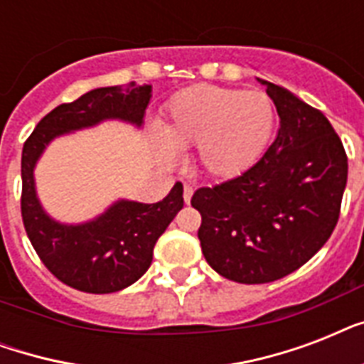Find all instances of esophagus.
Wrapping results in <instances>:
<instances>
[{
    "mask_svg": "<svg viewBox=\"0 0 364 364\" xmlns=\"http://www.w3.org/2000/svg\"><path fill=\"white\" fill-rule=\"evenodd\" d=\"M193 187H191V185H185V187H183V200H185V204H188V202H191V198H193Z\"/></svg>",
    "mask_w": 364,
    "mask_h": 364,
    "instance_id": "esophagus-1",
    "label": "esophagus"
}]
</instances>
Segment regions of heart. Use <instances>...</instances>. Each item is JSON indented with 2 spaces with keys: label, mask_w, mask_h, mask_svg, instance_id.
<instances>
[{
  "label": "heart",
  "mask_w": 364,
  "mask_h": 364,
  "mask_svg": "<svg viewBox=\"0 0 364 364\" xmlns=\"http://www.w3.org/2000/svg\"><path fill=\"white\" fill-rule=\"evenodd\" d=\"M274 122L276 109L262 90L202 82L183 88L168 102L162 132H154V147L162 162L173 164L179 149L198 145L204 173L234 179L264 153Z\"/></svg>",
  "instance_id": "obj_1"
}]
</instances>
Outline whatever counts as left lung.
I'll return each mask as SVG.
<instances>
[{"instance_id":"1","label":"left lung","mask_w":364,"mask_h":364,"mask_svg":"<svg viewBox=\"0 0 364 364\" xmlns=\"http://www.w3.org/2000/svg\"><path fill=\"white\" fill-rule=\"evenodd\" d=\"M259 82L279 115L276 139L245 173L191 200L208 264L247 285L299 270L325 245L348 183V156L327 117L287 88Z\"/></svg>"}]
</instances>
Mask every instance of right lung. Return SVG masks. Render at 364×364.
<instances>
[{"mask_svg": "<svg viewBox=\"0 0 364 364\" xmlns=\"http://www.w3.org/2000/svg\"><path fill=\"white\" fill-rule=\"evenodd\" d=\"M151 85L102 87L62 104L45 115L22 149V221L43 264L60 282L85 293L122 291L149 270L156 240L183 208V185L156 204L117 200L87 223H60L37 198L36 171L48 143L70 132L104 121H122L141 128L151 102Z\"/></svg>", "mask_w": 364, "mask_h": 364, "instance_id": "obj_1", "label": "right lung"}]
</instances>
